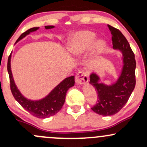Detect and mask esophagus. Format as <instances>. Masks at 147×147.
<instances>
[{"label": "esophagus", "mask_w": 147, "mask_h": 147, "mask_svg": "<svg viewBox=\"0 0 147 147\" xmlns=\"http://www.w3.org/2000/svg\"><path fill=\"white\" fill-rule=\"evenodd\" d=\"M75 82L77 84H84L88 82V77L86 72L81 70L75 76Z\"/></svg>", "instance_id": "esophagus-1"}]
</instances>
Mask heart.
Wrapping results in <instances>:
<instances>
[{
    "mask_svg": "<svg viewBox=\"0 0 147 147\" xmlns=\"http://www.w3.org/2000/svg\"><path fill=\"white\" fill-rule=\"evenodd\" d=\"M95 34L90 31H82L75 33L68 43V50L74 56H81L90 50L95 39ZM104 42L96 41L92 46L94 53H100L104 48Z\"/></svg>",
    "mask_w": 147,
    "mask_h": 147,
    "instance_id": "1",
    "label": "heart"
}]
</instances>
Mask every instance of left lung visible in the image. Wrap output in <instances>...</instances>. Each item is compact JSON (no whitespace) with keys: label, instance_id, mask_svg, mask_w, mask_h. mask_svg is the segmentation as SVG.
Returning a JSON list of instances; mask_svg holds the SVG:
<instances>
[{"label":"left lung","instance_id":"8db88e82","mask_svg":"<svg viewBox=\"0 0 147 147\" xmlns=\"http://www.w3.org/2000/svg\"><path fill=\"white\" fill-rule=\"evenodd\" d=\"M108 27L112 34L113 48L122 52L124 65L120 77L112 86L98 83L99 78L96 74L92 73L90 76V84L95 87L98 95L97 102L91 109L96 113L104 116L116 114L124 107L136 83V61L129 42L119 30L109 25Z\"/></svg>","mask_w":147,"mask_h":147}]
</instances>
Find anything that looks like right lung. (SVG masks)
Segmentation results:
<instances>
[{"instance_id": "1", "label": "right lung", "mask_w": 147, "mask_h": 147, "mask_svg": "<svg viewBox=\"0 0 147 147\" xmlns=\"http://www.w3.org/2000/svg\"><path fill=\"white\" fill-rule=\"evenodd\" d=\"M53 28L54 26L52 25L45 26V29H51ZM38 29V28H32L28 30L18 37L16 42L20 41L30 32L36 31ZM10 59L11 55L8 57L7 61V71L9 77L10 89L15 99L19 103L20 105L25 111L38 118L44 119L57 114L64 104L67 91L70 87L75 85V76H71L64 79L45 98L39 101H31L25 98L15 85L10 67Z\"/></svg>"}]
</instances>
